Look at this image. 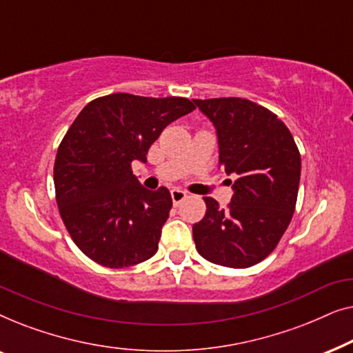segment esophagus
Here are the masks:
<instances>
[{"instance_id": "34e87169", "label": "esophagus", "mask_w": 353, "mask_h": 353, "mask_svg": "<svg viewBox=\"0 0 353 353\" xmlns=\"http://www.w3.org/2000/svg\"><path fill=\"white\" fill-rule=\"evenodd\" d=\"M186 196L188 194L183 190H172V201H173V204H175V205L180 204L181 201H185Z\"/></svg>"}]
</instances>
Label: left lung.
<instances>
[{
    "label": "left lung",
    "mask_w": 353,
    "mask_h": 353,
    "mask_svg": "<svg viewBox=\"0 0 353 353\" xmlns=\"http://www.w3.org/2000/svg\"><path fill=\"white\" fill-rule=\"evenodd\" d=\"M215 127L219 167L233 175V197L220 209L204 197L207 212L192 225L202 257L230 268L262 262L281 239L296 209L301 154L286 125L243 98L192 99Z\"/></svg>",
    "instance_id": "left-lung-1"
}]
</instances>
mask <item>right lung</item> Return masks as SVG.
Instances as JSON below:
<instances>
[{"instance_id":"right-lung-1","label":"right lung","mask_w":353,"mask_h":353,"mask_svg":"<svg viewBox=\"0 0 353 353\" xmlns=\"http://www.w3.org/2000/svg\"><path fill=\"white\" fill-rule=\"evenodd\" d=\"M194 109L186 98L115 93L74 120L57 149L54 188L65 228L86 257L123 268L157 252L172 196L165 186L139 185L132 162H146L162 130Z\"/></svg>"}]
</instances>
